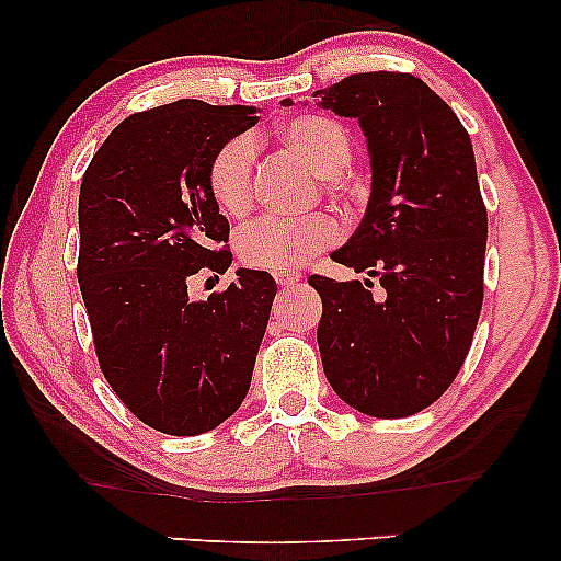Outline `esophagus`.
Segmentation results:
<instances>
[{"instance_id": "obj_1", "label": "esophagus", "mask_w": 561, "mask_h": 561, "mask_svg": "<svg viewBox=\"0 0 561 561\" xmlns=\"http://www.w3.org/2000/svg\"><path fill=\"white\" fill-rule=\"evenodd\" d=\"M301 278H304V273H298V271H278V273H275V283H278L280 288L296 286V283Z\"/></svg>"}]
</instances>
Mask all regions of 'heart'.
Returning a JSON list of instances; mask_svg holds the SVG:
<instances>
[{"label": "heart", "instance_id": "obj_1", "mask_svg": "<svg viewBox=\"0 0 561 561\" xmlns=\"http://www.w3.org/2000/svg\"><path fill=\"white\" fill-rule=\"evenodd\" d=\"M283 142L290 145L313 171L332 181L350 163V133L336 119L301 114L280 127ZM257 145L250 135H237L214 152L209 163V191L229 217H240L252 204V171ZM340 225L329 214L309 217H263L237 237L242 263L260 271H294L340 242Z\"/></svg>", "mask_w": 561, "mask_h": 561}]
</instances>
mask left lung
<instances>
[{
    "instance_id": "left-lung-1",
    "label": "left lung",
    "mask_w": 561,
    "mask_h": 561,
    "mask_svg": "<svg viewBox=\"0 0 561 561\" xmlns=\"http://www.w3.org/2000/svg\"><path fill=\"white\" fill-rule=\"evenodd\" d=\"M313 102L357 119L370 158L365 217L332 252L365 278H309L321 296V365L352 409L411 416L457 378L482 309L488 211L470 135L411 73L347 76Z\"/></svg>"
}]
</instances>
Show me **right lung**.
I'll return each mask as SVG.
<instances>
[{"label":"right lung","instance_id":"1","mask_svg":"<svg viewBox=\"0 0 561 561\" xmlns=\"http://www.w3.org/2000/svg\"><path fill=\"white\" fill-rule=\"evenodd\" d=\"M257 112L179 99L133 114L83 173L76 273L99 365L119 401L163 434L211 432L250 390L273 275L237 267L206 301L188 296V283L232 265L219 250L229 221L209 191V163Z\"/></svg>","mask_w":561,"mask_h":561}]
</instances>
